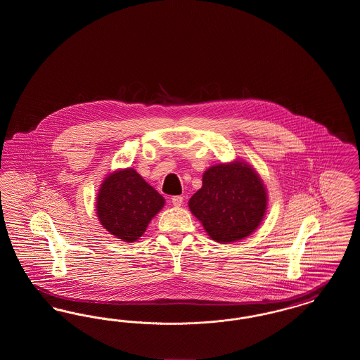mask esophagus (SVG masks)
<instances>
[{
    "label": "esophagus",
    "mask_w": 360,
    "mask_h": 360,
    "mask_svg": "<svg viewBox=\"0 0 360 360\" xmlns=\"http://www.w3.org/2000/svg\"><path fill=\"white\" fill-rule=\"evenodd\" d=\"M172 202L174 206H181L184 202V197L182 195H174L172 198Z\"/></svg>",
    "instance_id": "1"
}]
</instances>
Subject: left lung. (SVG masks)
<instances>
[{"label": "left lung", "mask_w": 360, "mask_h": 360, "mask_svg": "<svg viewBox=\"0 0 360 360\" xmlns=\"http://www.w3.org/2000/svg\"><path fill=\"white\" fill-rule=\"evenodd\" d=\"M266 205L262 179L243 162L207 169L202 175V188L188 201L191 213L219 243L251 235L262 221Z\"/></svg>", "instance_id": "obj_1"}]
</instances>
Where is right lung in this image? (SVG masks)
<instances>
[{"label": "right lung", "instance_id": "obj_1", "mask_svg": "<svg viewBox=\"0 0 360 360\" xmlns=\"http://www.w3.org/2000/svg\"><path fill=\"white\" fill-rule=\"evenodd\" d=\"M165 198L135 170L110 174L97 195V214L103 228L122 241H136Z\"/></svg>", "mask_w": 360, "mask_h": 360}]
</instances>
